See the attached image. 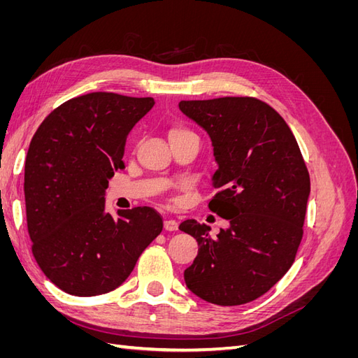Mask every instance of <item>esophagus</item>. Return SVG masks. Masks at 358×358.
<instances>
[{
  "mask_svg": "<svg viewBox=\"0 0 358 358\" xmlns=\"http://www.w3.org/2000/svg\"><path fill=\"white\" fill-rule=\"evenodd\" d=\"M164 229L167 231H175L178 230V221L176 220H166L164 221Z\"/></svg>",
  "mask_w": 358,
  "mask_h": 358,
  "instance_id": "esophagus-1",
  "label": "esophagus"
}]
</instances>
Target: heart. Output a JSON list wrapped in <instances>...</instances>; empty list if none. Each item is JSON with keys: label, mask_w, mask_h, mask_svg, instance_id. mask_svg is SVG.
<instances>
[{"label": "heart", "mask_w": 358, "mask_h": 358, "mask_svg": "<svg viewBox=\"0 0 358 358\" xmlns=\"http://www.w3.org/2000/svg\"><path fill=\"white\" fill-rule=\"evenodd\" d=\"M188 134H192V133L188 131V129H187L185 127H182V125H173V127L170 128V131H169L170 140L182 137V136H188Z\"/></svg>", "instance_id": "1"}]
</instances>
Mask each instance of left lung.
<instances>
[{
  "mask_svg": "<svg viewBox=\"0 0 358 358\" xmlns=\"http://www.w3.org/2000/svg\"><path fill=\"white\" fill-rule=\"evenodd\" d=\"M209 134L218 189L209 209L230 222L210 237L187 220L179 230L199 243L185 284L200 299L237 306L263 296L294 263L303 236L310 179L289 127L275 109L251 96L179 103Z\"/></svg>",
  "mask_w": 358,
  "mask_h": 358,
  "instance_id": "left-lung-1",
  "label": "left lung"
}]
</instances>
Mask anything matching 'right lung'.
I'll return each mask as SVG.
<instances>
[{
  "label": "right lung",
  "instance_id": "obj_1",
  "mask_svg": "<svg viewBox=\"0 0 358 358\" xmlns=\"http://www.w3.org/2000/svg\"><path fill=\"white\" fill-rule=\"evenodd\" d=\"M155 104L91 92L57 107L32 137L25 159V206L32 254L53 284L71 296L109 292L133 272L162 230L152 209L106 212V189L124 169L133 127Z\"/></svg>",
  "mask_w": 358,
  "mask_h": 358
}]
</instances>
